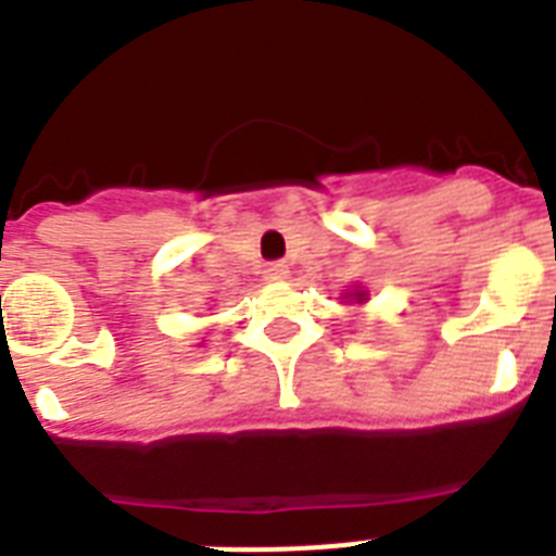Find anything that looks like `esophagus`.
<instances>
[{
  "label": "esophagus",
  "mask_w": 556,
  "mask_h": 556,
  "mask_svg": "<svg viewBox=\"0 0 556 556\" xmlns=\"http://www.w3.org/2000/svg\"><path fill=\"white\" fill-rule=\"evenodd\" d=\"M288 277V268L282 263H268L265 265V279L268 282H279V279Z\"/></svg>",
  "instance_id": "34e87169"
}]
</instances>
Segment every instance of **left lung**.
I'll return each mask as SVG.
<instances>
[{
	"label": "left lung",
	"instance_id": "8db88e82",
	"mask_svg": "<svg viewBox=\"0 0 556 556\" xmlns=\"http://www.w3.org/2000/svg\"><path fill=\"white\" fill-rule=\"evenodd\" d=\"M349 296H354L356 302H365V300H368V293H365V291H351Z\"/></svg>",
	"mask_w": 556,
	"mask_h": 556
}]
</instances>
